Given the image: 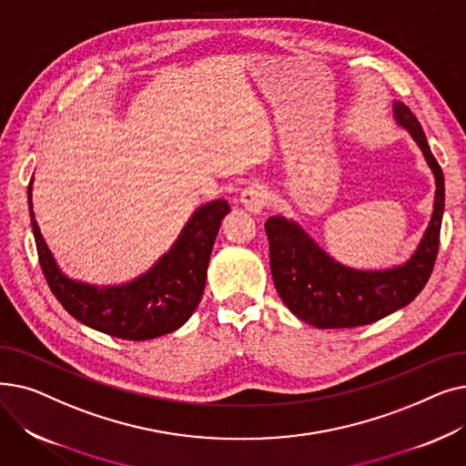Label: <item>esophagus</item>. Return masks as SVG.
<instances>
[{
  "instance_id": "34e87169",
  "label": "esophagus",
  "mask_w": 466,
  "mask_h": 466,
  "mask_svg": "<svg viewBox=\"0 0 466 466\" xmlns=\"http://www.w3.org/2000/svg\"><path fill=\"white\" fill-rule=\"evenodd\" d=\"M268 188L260 183H251L239 194V202L249 213H260L268 206Z\"/></svg>"
}]
</instances>
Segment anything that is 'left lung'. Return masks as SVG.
<instances>
[{"instance_id":"obj_1","label":"left lung","mask_w":466,"mask_h":466,"mask_svg":"<svg viewBox=\"0 0 466 466\" xmlns=\"http://www.w3.org/2000/svg\"><path fill=\"white\" fill-rule=\"evenodd\" d=\"M393 115L397 125L418 143L436 185L431 220L406 262L381 270H359L332 258L297 220L274 215L264 225L279 297L311 327L351 329L380 321L408 306L431 278L444 215V174L415 115L402 102H393Z\"/></svg>"}]
</instances>
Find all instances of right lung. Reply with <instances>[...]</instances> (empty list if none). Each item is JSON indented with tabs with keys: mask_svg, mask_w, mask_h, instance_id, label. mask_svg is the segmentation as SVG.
Listing matches in <instances>:
<instances>
[{
	"mask_svg": "<svg viewBox=\"0 0 466 466\" xmlns=\"http://www.w3.org/2000/svg\"><path fill=\"white\" fill-rule=\"evenodd\" d=\"M28 204L39 264L48 287L64 309L83 325L122 339H153L183 327L200 304L208 264L220 220L230 211L218 198L196 208L181 234L145 274L120 285H94L66 276L39 230L32 204Z\"/></svg>",
	"mask_w": 466,
	"mask_h": 466,
	"instance_id": "add662e5",
	"label": "right lung"
}]
</instances>
